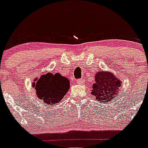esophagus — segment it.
Segmentation results:
<instances>
[{"label": "esophagus", "mask_w": 148, "mask_h": 148, "mask_svg": "<svg viewBox=\"0 0 148 148\" xmlns=\"http://www.w3.org/2000/svg\"><path fill=\"white\" fill-rule=\"evenodd\" d=\"M77 84H81V85H82V84H84V80L83 79H79V80L77 81Z\"/></svg>", "instance_id": "34e87169"}]
</instances>
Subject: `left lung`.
I'll return each mask as SVG.
<instances>
[{
    "instance_id": "8db88e82",
    "label": "left lung",
    "mask_w": 148,
    "mask_h": 148,
    "mask_svg": "<svg viewBox=\"0 0 148 148\" xmlns=\"http://www.w3.org/2000/svg\"><path fill=\"white\" fill-rule=\"evenodd\" d=\"M95 83L92 85L91 95L101 103H108L119 95L121 81L109 71H100L95 74Z\"/></svg>"
}]
</instances>
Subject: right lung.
<instances>
[{
    "mask_svg": "<svg viewBox=\"0 0 148 148\" xmlns=\"http://www.w3.org/2000/svg\"><path fill=\"white\" fill-rule=\"evenodd\" d=\"M32 87L36 90V95L47 104L58 103L67 94L70 88L69 79L59 73L53 74L51 72L42 74L35 78Z\"/></svg>",
    "mask_w": 148,
    "mask_h": 148,
    "instance_id": "obj_1",
    "label": "right lung"
}]
</instances>
